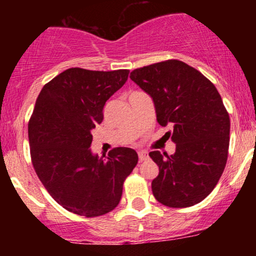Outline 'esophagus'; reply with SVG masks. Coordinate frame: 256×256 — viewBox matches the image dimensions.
I'll return each mask as SVG.
<instances>
[{
  "label": "esophagus",
  "instance_id": "1",
  "mask_svg": "<svg viewBox=\"0 0 256 256\" xmlns=\"http://www.w3.org/2000/svg\"><path fill=\"white\" fill-rule=\"evenodd\" d=\"M138 158H140V161H146L149 158V155L146 152H138Z\"/></svg>",
  "mask_w": 256,
  "mask_h": 256
}]
</instances>
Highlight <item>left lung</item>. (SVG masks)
Instances as JSON below:
<instances>
[{
    "mask_svg": "<svg viewBox=\"0 0 256 256\" xmlns=\"http://www.w3.org/2000/svg\"><path fill=\"white\" fill-rule=\"evenodd\" d=\"M130 78L152 96L158 122L170 125L173 155L149 152L158 166L152 182L160 204L185 208L212 192L224 172L230 143V116L210 79L183 61L166 60L136 68Z\"/></svg>",
    "mask_w": 256,
    "mask_h": 256,
    "instance_id": "obj_1",
    "label": "left lung"
}]
</instances>
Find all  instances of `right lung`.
<instances>
[{"label":"right lung","mask_w":256,"mask_h":256,"mask_svg":"<svg viewBox=\"0 0 256 256\" xmlns=\"http://www.w3.org/2000/svg\"><path fill=\"white\" fill-rule=\"evenodd\" d=\"M128 70L73 67L40 90L28 122L32 165L46 192L64 210L94 218L119 204L137 152L118 146L98 158L91 130L104 120L107 100L128 80Z\"/></svg>","instance_id":"add662e5"}]
</instances>
